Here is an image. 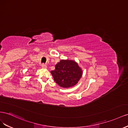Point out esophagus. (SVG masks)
Returning <instances> with one entry per match:
<instances>
[{
    "label": "esophagus",
    "mask_w": 128,
    "mask_h": 128,
    "mask_svg": "<svg viewBox=\"0 0 128 128\" xmlns=\"http://www.w3.org/2000/svg\"><path fill=\"white\" fill-rule=\"evenodd\" d=\"M42 68H46V65L45 64H42Z\"/></svg>",
    "instance_id": "1"
}]
</instances>
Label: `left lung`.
I'll return each instance as SVG.
<instances>
[{
  "mask_svg": "<svg viewBox=\"0 0 128 128\" xmlns=\"http://www.w3.org/2000/svg\"><path fill=\"white\" fill-rule=\"evenodd\" d=\"M51 73L56 83L62 88H68L77 83L82 75V71L74 61L61 60Z\"/></svg>",
  "mask_w": 128,
  "mask_h": 128,
  "instance_id": "left-lung-1",
  "label": "left lung"
}]
</instances>
